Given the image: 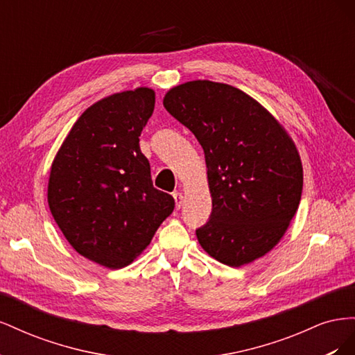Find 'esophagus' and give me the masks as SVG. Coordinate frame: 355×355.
<instances>
[{
  "label": "esophagus",
  "mask_w": 355,
  "mask_h": 355,
  "mask_svg": "<svg viewBox=\"0 0 355 355\" xmlns=\"http://www.w3.org/2000/svg\"><path fill=\"white\" fill-rule=\"evenodd\" d=\"M173 198L176 201V209L179 210L182 207V202H184V194H182V192H175Z\"/></svg>",
  "instance_id": "34e87169"
}]
</instances>
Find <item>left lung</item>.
<instances>
[{"label": "left lung", "instance_id": "8db88e82", "mask_svg": "<svg viewBox=\"0 0 355 355\" xmlns=\"http://www.w3.org/2000/svg\"><path fill=\"white\" fill-rule=\"evenodd\" d=\"M164 108L202 146L210 220L197 230L211 257L239 268L271 252L297 211L304 168L283 124L230 84L194 80L170 89Z\"/></svg>", "mask_w": 355, "mask_h": 355}]
</instances>
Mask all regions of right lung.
<instances>
[{"label": "right lung", "mask_w": 355, "mask_h": 355, "mask_svg": "<svg viewBox=\"0 0 355 355\" xmlns=\"http://www.w3.org/2000/svg\"><path fill=\"white\" fill-rule=\"evenodd\" d=\"M155 92L114 93L85 110L53 159L47 200L68 243L110 270L130 265L175 209L153 185L139 136L154 112Z\"/></svg>", "instance_id": "right-lung-1"}]
</instances>
